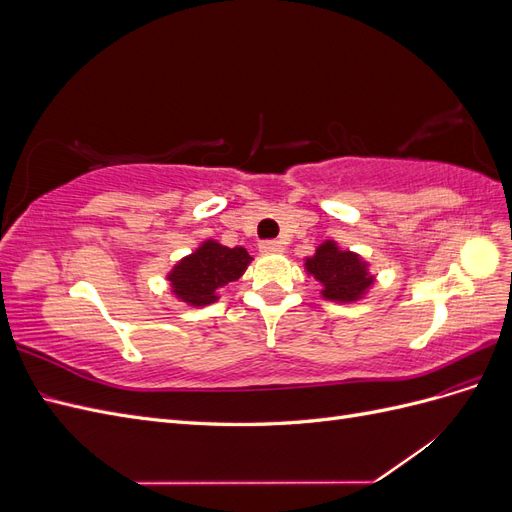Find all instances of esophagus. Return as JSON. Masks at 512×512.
<instances>
[{"mask_svg": "<svg viewBox=\"0 0 512 512\" xmlns=\"http://www.w3.org/2000/svg\"><path fill=\"white\" fill-rule=\"evenodd\" d=\"M258 250L262 254H280V252H284V245L280 241H262L258 245Z\"/></svg>", "mask_w": 512, "mask_h": 512, "instance_id": "1", "label": "esophagus"}]
</instances>
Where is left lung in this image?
I'll list each match as a JSON object with an SVG mask.
<instances>
[{
  "instance_id": "1",
  "label": "left lung",
  "mask_w": 512,
  "mask_h": 512,
  "mask_svg": "<svg viewBox=\"0 0 512 512\" xmlns=\"http://www.w3.org/2000/svg\"><path fill=\"white\" fill-rule=\"evenodd\" d=\"M305 269L322 284V297L339 303L356 301L374 284L365 262L352 252L339 250L333 241H324L316 254L305 260Z\"/></svg>"
}]
</instances>
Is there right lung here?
<instances>
[{
  "label": "right lung",
  "mask_w": 512,
  "mask_h": 512,
  "mask_svg": "<svg viewBox=\"0 0 512 512\" xmlns=\"http://www.w3.org/2000/svg\"><path fill=\"white\" fill-rule=\"evenodd\" d=\"M252 256L245 247H224L215 241H205L194 254L183 258L168 275L173 292L190 305H209L218 301V290L235 282L250 265Z\"/></svg>",
  "instance_id": "add662e5"
}]
</instances>
